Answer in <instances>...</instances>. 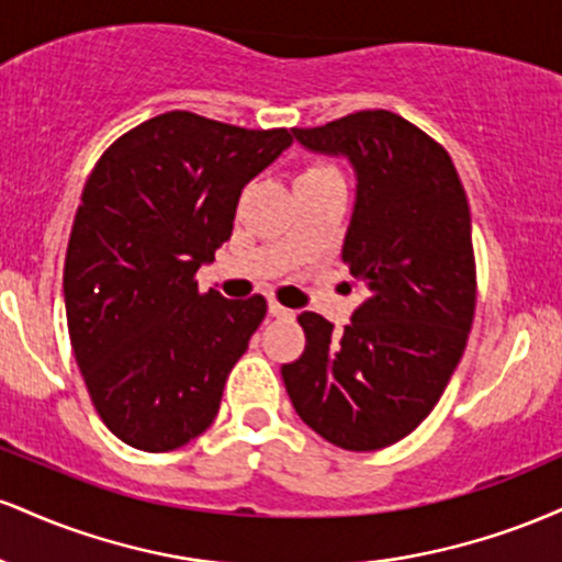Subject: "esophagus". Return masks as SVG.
Returning a JSON list of instances; mask_svg holds the SVG:
<instances>
[{
  "instance_id": "esophagus-1",
  "label": "esophagus",
  "mask_w": 562,
  "mask_h": 562,
  "mask_svg": "<svg viewBox=\"0 0 562 562\" xmlns=\"http://www.w3.org/2000/svg\"><path fill=\"white\" fill-rule=\"evenodd\" d=\"M269 314H272V317H277V319H290L293 317V308H288V306H282L280 301H269Z\"/></svg>"
}]
</instances>
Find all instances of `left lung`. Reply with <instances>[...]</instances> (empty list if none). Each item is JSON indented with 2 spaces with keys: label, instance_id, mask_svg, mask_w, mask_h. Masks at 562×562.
Segmentation results:
<instances>
[{
  "label": "left lung",
  "instance_id": "1",
  "mask_svg": "<svg viewBox=\"0 0 562 562\" xmlns=\"http://www.w3.org/2000/svg\"><path fill=\"white\" fill-rule=\"evenodd\" d=\"M314 153L346 156L357 203L344 240L367 290L344 333L314 312L306 348L282 364L290 402L312 430L348 451L402 441L434 412L475 317L470 205L449 153L391 111L293 128Z\"/></svg>",
  "mask_w": 562,
  "mask_h": 562
}]
</instances>
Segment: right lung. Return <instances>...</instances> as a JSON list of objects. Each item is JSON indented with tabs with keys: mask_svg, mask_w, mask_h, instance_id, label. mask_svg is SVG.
I'll list each match as a JSON object with an SVG mask.
<instances>
[{
	"mask_svg": "<svg viewBox=\"0 0 562 562\" xmlns=\"http://www.w3.org/2000/svg\"><path fill=\"white\" fill-rule=\"evenodd\" d=\"M290 142L171 111L89 173L63 269L68 335L97 415L128 447L171 451L214 423L267 299L200 293L195 274L229 240L243 187Z\"/></svg>",
	"mask_w": 562,
	"mask_h": 562,
	"instance_id": "add662e5",
	"label": "right lung"
}]
</instances>
